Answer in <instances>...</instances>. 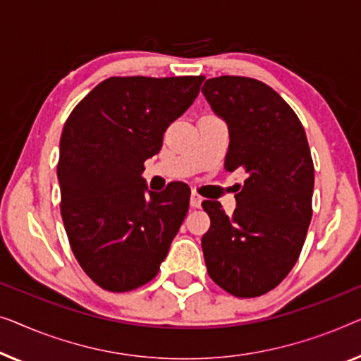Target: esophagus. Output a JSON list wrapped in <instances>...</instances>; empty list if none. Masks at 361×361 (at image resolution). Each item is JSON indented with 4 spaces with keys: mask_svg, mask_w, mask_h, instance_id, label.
<instances>
[{
    "mask_svg": "<svg viewBox=\"0 0 361 361\" xmlns=\"http://www.w3.org/2000/svg\"><path fill=\"white\" fill-rule=\"evenodd\" d=\"M201 202H202V197L197 195V192H195L192 191L191 192V200H190V204L192 206V207H201Z\"/></svg>",
    "mask_w": 361,
    "mask_h": 361,
    "instance_id": "1",
    "label": "esophagus"
}]
</instances>
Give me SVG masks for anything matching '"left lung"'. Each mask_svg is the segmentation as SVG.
Returning a JSON list of instances; mask_svg holds the SVG:
<instances>
[{"instance_id": "8db88e82", "label": "left lung", "mask_w": 361, "mask_h": 361, "mask_svg": "<svg viewBox=\"0 0 361 361\" xmlns=\"http://www.w3.org/2000/svg\"><path fill=\"white\" fill-rule=\"evenodd\" d=\"M202 94L229 129L226 170H243L237 207L204 201L207 273L237 298L262 296L298 262L312 217L314 165L306 132L275 90L245 77L207 80Z\"/></svg>"}]
</instances>
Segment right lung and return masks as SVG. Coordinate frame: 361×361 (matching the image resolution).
<instances>
[{"instance_id":"1","label":"right lung","mask_w":361,"mask_h":361,"mask_svg":"<svg viewBox=\"0 0 361 361\" xmlns=\"http://www.w3.org/2000/svg\"><path fill=\"white\" fill-rule=\"evenodd\" d=\"M204 77H113L94 86L60 137V211L70 247L98 286L124 293L154 280L190 206V188L150 191L144 161L192 104Z\"/></svg>"}]
</instances>
